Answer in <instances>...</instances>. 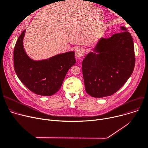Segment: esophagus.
Returning a JSON list of instances; mask_svg holds the SVG:
<instances>
[{"instance_id": "34e87169", "label": "esophagus", "mask_w": 148, "mask_h": 148, "mask_svg": "<svg viewBox=\"0 0 148 148\" xmlns=\"http://www.w3.org/2000/svg\"><path fill=\"white\" fill-rule=\"evenodd\" d=\"M84 53H85V51L83 48H78L77 49H76L75 52V57L77 58L80 59L84 56Z\"/></svg>"}]
</instances>
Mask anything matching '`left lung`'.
<instances>
[{"mask_svg":"<svg viewBox=\"0 0 148 148\" xmlns=\"http://www.w3.org/2000/svg\"><path fill=\"white\" fill-rule=\"evenodd\" d=\"M101 38L82 62L85 90L92 97L110 96L126 83L135 65L133 38L127 29Z\"/></svg>","mask_w":148,"mask_h":148,"instance_id":"1","label":"left lung"}]
</instances>
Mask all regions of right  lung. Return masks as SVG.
Returning <instances> with one entry per match:
<instances>
[{
	"instance_id": "obj_1",
	"label": "right lung",
	"mask_w": 148,
	"mask_h": 148,
	"mask_svg": "<svg viewBox=\"0 0 148 148\" xmlns=\"http://www.w3.org/2000/svg\"><path fill=\"white\" fill-rule=\"evenodd\" d=\"M23 31L14 50L15 72L18 79L30 90L42 96H51L61 88L69 68L76 62L74 51L57 54L41 60L30 59L23 47Z\"/></svg>"
}]
</instances>
